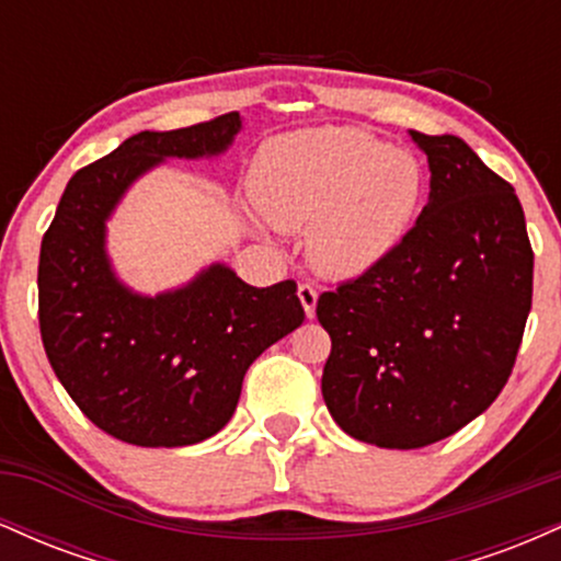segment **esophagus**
Wrapping results in <instances>:
<instances>
[{"instance_id": "34e87169", "label": "esophagus", "mask_w": 561, "mask_h": 561, "mask_svg": "<svg viewBox=\"0 0 561 561\" xmlns=\"http://www.w3.org/2000/svg\"><path fill=\"white\" fill-rule=\"evenodd\" d=\"M298 298L302 302V311H306L308 319H313L317 313V302H319V293L311 285H300L298 287Z\"/></svg>"}]
</instances>
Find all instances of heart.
I'll list each match as a JSON object with an SVG mask.
<instances>
[{
    "instance_id": "heart-1",
    "label": "heart",
    "mask_w": 561,
    "mask_h": 561,
    "mask_svg": "<svg viewBox=\"0 0 561 561\" xmlns=\"http://www.w3.org/2000/svg\"><path fill=\"white\" fill-rule=\"evenodd\" d=\"M250 192L274 227H308V261L319 274L356 279L409 234L424 171L414 152L362 128H306L261 147Z\"/></svg>"
}]
</instances>
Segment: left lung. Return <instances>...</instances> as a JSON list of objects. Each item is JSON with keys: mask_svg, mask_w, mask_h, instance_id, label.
<instances>
[{"mask_svg": "<svg viewBox=\"0 0 561 561\" xmlns=\"http://www.w3.org/2000/svg\"><path fill=\"white\" fill-rule=\"evenodd\" d=\"M430 199L379 266L317 302L332 337L321 396L347 435L422 448L491 405L533 302V248L514 186L454 134L409 131Z\"/></svg>", "mask_w": 561, "mask_h": 561, "instance_id": "obj_1", "label": "left lung"}]
</instances>
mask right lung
<instances>
[{"label": "right lung", "instance_id": "add662e5", "mask_svg": "<svg viewBox=\"0 0 561 561\" xmlns=\"http://www.w3.org/2000/svg\"><path fill=\"white\" fill-rule=\"evenodd\" d=\"M242 115L139 131L73 173L38 255V324L57 379L96 427L145 448L192 446L234 414L250 364L306 319L295 282H242L210 263L182 287L141 295L115 274L107 221L169 158L227 152Z\"/></svg>", "mask_w": 561, "mask_h": 561}]
</instances>
